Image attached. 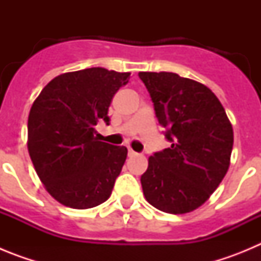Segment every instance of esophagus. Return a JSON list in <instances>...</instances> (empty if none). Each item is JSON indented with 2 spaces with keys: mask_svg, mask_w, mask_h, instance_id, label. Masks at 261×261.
Here are the masks:
<instances>
[{
  "mask_svg": "<svg viewBox=\"0 0 261 261\" xmlns=\"http://www.w3.org/2000/svg\"><path fill=\"white\" fill-rule=\"evenodd\" d=\"M128 155L129 156H135L136 155V151H133L132 149H128Z\"/></svg>",
  "mask_w": 261,
  "mask_h": 261,
  "instance_id": "esophagus-1",
  "label": "esophagus"
}]
</instances>
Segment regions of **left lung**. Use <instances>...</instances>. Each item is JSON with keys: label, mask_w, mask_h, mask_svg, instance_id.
Returning <instances> with one entry per match:
<instances>
[{"label": "left lung", "mask_w": 261, "mask_h": 261, "mask_svg": "<svg viewBox=\"0 0 261 261\" xmlns=\"http://www.w3.org/2000/svg\"><path fill=\"white\" fill-rule=\"evenodd\" d=\"M171 146L149 158L141 176L154 208L184 214L200 208L229 170L234 132L209 87L168 71H140Z\"/></svg>", "instance_id": "8db88e82"}]
</instances>
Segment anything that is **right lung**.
<instances>
[{
    "instance_id": "right-lung-1",
    "label": "right lung",
    "mask_w": 261,
    "mask_h": 261,
    "mask_svg": "<svg viewBox=\"0 0 261 261\" xmlns=\"http://www.w3.org/2000/svg\"><path fill=\"white\" fill-rule=\"evenodd\" d=\"M129 77L105 68L69 71L53 78L32 103L27 147L39 179L60 204L90 209L111 196L128 150L94 135L98 121L110 123L111 100Z\"/></svg>"
}]
</instances>
